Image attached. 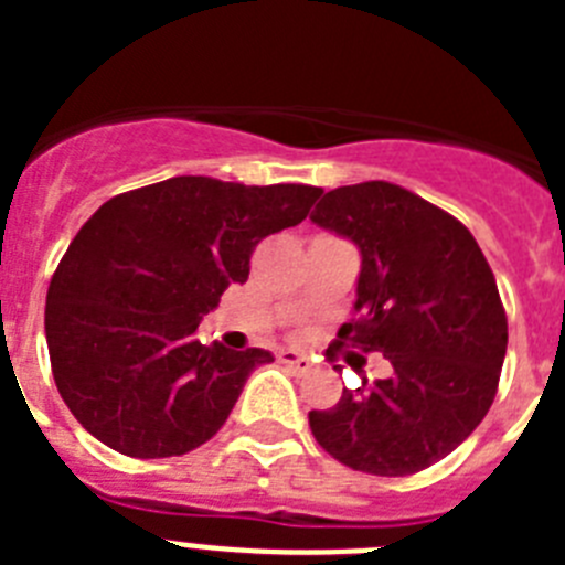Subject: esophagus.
<instances>
[{"label":"esophagus","mask_w":565,"mask_h":565,"mask_svg":"<svg viewBox=\"0 0 565 565\" xmlns=\"http://www.w3.org/2000/svg\"><path fill=\"white\" fill-rule=\"evenodd\" d=\"M279 362L288 364V367H294V371H299V373H306L308 367H311V362H308V359L297 351H282L279 353Z\"/></svg>","instance_id":"34e87169"}]
</instances>
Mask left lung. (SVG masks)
Segmentation results:
<instances>
[{
	"label": "left lung",
	"mask_w": 565,
	"mask_h": 565,
	"mask_svg": "<svg viewBox=\"0 0 565 565\" xmlns=\"http://www.w3.org/2000/svg\"><path fill=\"white\" fill-rule=\"evenodd\" d=\"M311 221L362 252L359 317L342 326L339 344L393 364L391 379L308 413L313 438L359 472H422L495 402L509 337L495 274L461 221L396 183L331 189Z\"/></svg>",
	"instance_id": "1"
}]
</instances>
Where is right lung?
Masks as SVG:
<instances>
[{
  "mask_svg": "<svg viewBox=\"0 0 565 565\" xmlns=\"http://www.w3.org/2000/svg\"><path fill=\"white\" fill-rule=\"evenodd\" d=\"M322 189L181 174L115 194L73 237L44 306L53 379L89 436L129 458L183 456L226 424L268 351L194 337L259 239L308 217Z\"/></svg>",
  "mask_w": 565,
  "mask_h": 565,
  "instance_id": "obj_1",
  "label": "right lung"
}]
</instances>
